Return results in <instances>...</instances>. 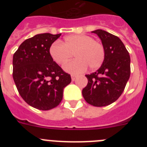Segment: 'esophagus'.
I'll return each mask as SVG.
<instances>
[{
  "instance_id": "1",
  "label": "esophagus",
  "mask_w": 147,
  "mask_h": 147,
  "mask_svg": "<svg viewBox=\"0 0 147 147\" xmlns=\"http://www.w3.org/2000/svg\"><path fill=\"white\" fill-rule=\"evenodd\" d=\"M76 75H74V74L71 75V80H72V81H74V80H76Z\"/></svg>"
}]
</instances>
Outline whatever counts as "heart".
I'll use <instances>...</instances> for the list:
<instances>
[{
	"label": "heart",
	"instance_id": "heart-1",
	"mask_svg": "<svg viewBox=\"0 0 147 147\" xmlns=\"http://www.w3.org/2000/svg\"><path fill=\"white\" fill-rule=\"evenodd\" d=\"M49 54L53 60L63 65L72 58L64 69L71 74H80L88 68L97 69L102 65L105 58V50L102 42L86 34H72L65 37L62 42L56 41L51 45Z\"/></svg>",
	"mask_w": 147,
	"mask_h": 147
}]
</instances>
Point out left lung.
I'll return each instance as SVG.
<instances>
[{
  "label": "left lung",
  "instance_id": "8db88e82",
  "mask_svg": "<svg viewBox=\"0 0 147 147\" xmlns=\"http://www.w3.org/2000/svg\"><path fill=\"white\" fill-rule=\"evenodd\" d=\"M92 32L102 40L105 58L96 72L85 75L88 82L82 96L90 105L105 107L115 102L124 90L130 76V57L117 36L102 29Z\"/></svg>",
  "mask_w": 147,
  "mask_h": 147
}]
</instances>
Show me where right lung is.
Wrapping results in <instances>:
<instances>
[{
    "instance_id": "right-lung-1",
    "label": "right lung",
    "mask_w": 147,
    "mask_h": 147,
    "mask_svg": "<svg viewBox=\"0 0 147 147\" xmlns=\"http://www.w3.org/2000/svg\"><path fill=\"white\" fill-rule=\"evenodd\" d=\"M61 34H40L26 40L13 55L12 76L19 94L30 106L41 110L57 107L63 90L71 82L49 54Z\"/></svg>"
}]
</instances>
